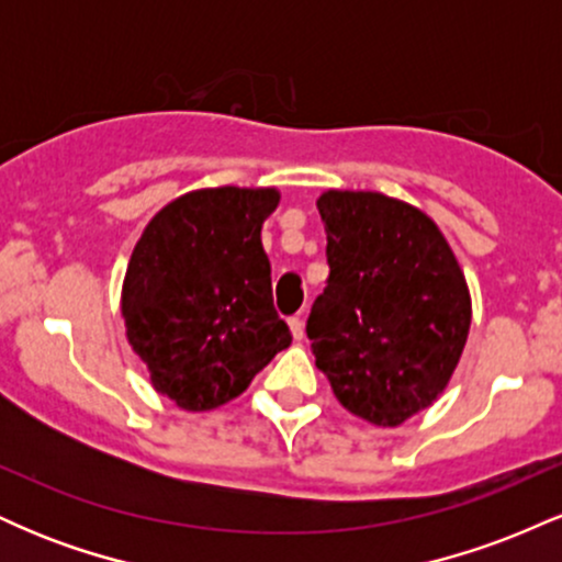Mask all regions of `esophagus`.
<instances>
[{"label":"esophagus","instance_id":"obj_1","mask_svg":"<svg viewBox=\"0 0 562 562\" xmlns=\"http://www.w3.org/2000/svg\"><path fill=\"white\" fill-rule=\"evenodd\" d=\"M288 325H290V333H293V338L301 340V338H303V317H301V314H295V317H290Z\"/></svg>","mask_w":562,"mask_h":562}]
</instances>
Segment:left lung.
Instances as JSON below:
<instances>
[{
    "label": "left lung",
    "mask_w": 562,
    "mask_h": 562,
    "mask_svg": "<svg viewBox=\"0 0 562 562\" xmlns=\"http://www.w3.org/2000/svg\"><path fill=\"white\" fill-rule=\"evenodd\" d=\"M325 293L306 322L312 353L351 415L396 428L441 396L468 344L470 290L428 214L370 190H327Z\"/></svg>",
    "instance_id": "1"
}]
</instances>
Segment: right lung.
Wrapping results in <instances>:
<instances>
[{"instance_id": "1", "label": "right lung", "mask_w": 562, "mask_h": 562, "mask_svg": "<svg viewBox=\"0 0 562 562\" xmlns=\"http://www.w3.org/2000/svg\"><path fill=\"white\" fill-rule=\"evenodd\" d=\"M274 187H205L150 218L128 259L121 317L160 396L209 412L248 389L293 335L272 303L261 227Z\"/></svg>"}]
</instances>
